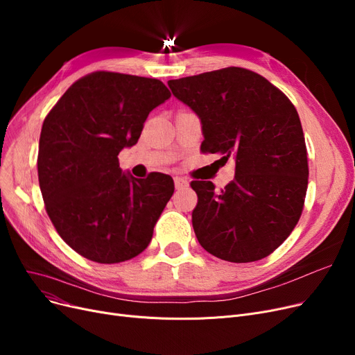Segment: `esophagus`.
I'll list each match as a JSON object with an SVG mask.
<instances>
[{
    "instance_id": "esophagus-1",
    "label": "esophagus",
    "mask_w": 355,
    "mask_h": 355,
    "mask_svg": "<svg viewBox=\"0 0 355 355\" xmlns=\"http://www.w3.org/2000/svg\"><path fill=\"white\" fill-rule=\"evenodd\" d=\"M174 184H175V189H182V187H187L189 185V181L182 178V177H174Z\"/></svg>"
}]
</instances>
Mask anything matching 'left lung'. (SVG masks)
I'll list each match as a JSON object with an SVG mask.
<instances>
[{
    "label": "left lung",
    "mask_w": 355,
    "mask_h": 355,
    "mask_svg": "<svg viewBox=\"0 0 355 355\" xmlns=\"http://www.w3.org/2000/svg\"><path fill=\"white\" fill-rule=\"evenodd\" d=\"M201 122L202 153L236 161V175L217 193L193 181V227L213 256L248 263L281 246L301 217L308 157L300 115L260 74L227 67L168 82Z\"/></svg>",
    "instance_id": "8db88e82"
}]
</instances>
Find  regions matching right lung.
<instances>
[{
  "instance_id": "add662e5",
  "label": "right lung",
  "mask_w": 355,
  "mask_h": 355,
  "mask_svg": "<svg viewBox=\"0 0 355 355\" xmlns=\"http://www.w3.org/2000/svg\"><path fill=\"white\" fill-rule=\"evenodd\" d=\"M170 98L158 79L96 71L74 82L46 116L37 159L46 211L83 257L121 263L151 241L174 181L161 173L135 178L121 170L118 155Z\"/></svg>"
}]
</instances>
